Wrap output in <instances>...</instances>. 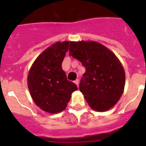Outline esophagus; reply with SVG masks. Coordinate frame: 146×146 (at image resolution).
<instances>
[{
    "label": "esophagus",
    "mask_w": 146,
    "mask_h": 146,
    "mask_svg": "<svg viewBox=\"0 0 146 146\" xmlns=\"http://www.w3.org/2000/svg\"><path fill=\"white\" fill-rule=\"evenodd\" d=\"M74 83H75V84L77 85V87H78V86H79V83H80V81H79V80H78V79H77V80H76L74 81Z\"/></svg>",
    "instance_id": "esophagus-1"
}]
</instances>
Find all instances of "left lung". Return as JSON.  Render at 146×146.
<instances>
[{"mask_svg": "<svg viewBox=\"0 0 146 146\" xmlns=\"http://www.w3.org/2000/svg\"><path fill=\"white\" fill-rule=\"evenodd\" d=\"M69 55L81 62L86 72L80 91L89 106L96 111H106L121 98L125 85V73L113 52L95 42H71Z\"/></svg>", "mask_w": 146, "mask_h": 146, "instance_id": "8db88e82", "label": "left lung"}]
</instances>
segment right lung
Instances as JSON below:
<instances>
[{
    "label": "right lung",
    "mask_w": 146,
    "mask_h": 146,
    "mask_svg": "<svg viewBox=\"0 0 146 146\" xmlns=\"http://www.w3.org/2000/svg\"><path fill=\"white\" fill-rule=\"evenodd\" d=\"M69 44L57 42L46 49L36 59L28 74V86L32 99L37 106L50 113L65 110L72 93L77 90L62 69Z\"/></svg>",
    "instance_id": "add662e5"
}]
</instances>
